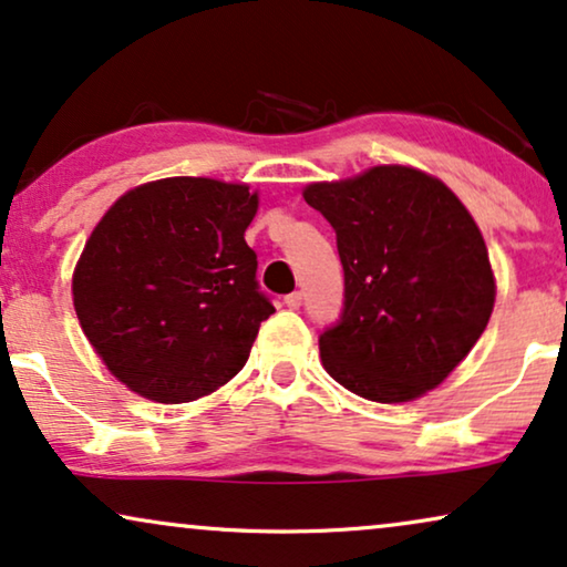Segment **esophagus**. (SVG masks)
Wrapping results in <instances>:
<instances>
[{"instance_id": "1", "label": "esophagus", "mask_w": 567, "mask_h": 567, "mask_svg": "<svg viewBox=\"0 0 567 567\" xmlns=\"http://www.w3.org/2000/svg\"><path fill=\"white\" fill-rule=\"evenodd\" d=\"M301 299H305V293H301V291H291V293H286V297H284L286 307H289V310H299Z\"/></svg>"}]
</instances>
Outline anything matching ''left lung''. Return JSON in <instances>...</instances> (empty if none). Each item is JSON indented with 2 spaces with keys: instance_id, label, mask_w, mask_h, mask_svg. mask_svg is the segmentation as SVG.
<instances>
[{
  "instance_id": "obj_1",
  "label": "left lung",
  "mask_w": 567,
  "mask_h": 567,
  "mask_svg": "<svg viewBox=\"0 0 567 567\" xmlns=\"http://www.w3.org/2000/svg\"><path fill=\"white\" fill-rule=\"evenodd\" d=\"M336 231L343 310L320 333L330 378L362 399H419L451 374L495 305L474 218L435 176L374 166L305 189Z\"/></svg>"
}]
</instances>
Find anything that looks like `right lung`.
<instances>
[{"instance_id":"right-lung-1","label":"right lung","mask_w":567,"mask_h":567,"mask_svg":"<svg viewBox=\"0 0 567 567\" xmlns=\"http://www.w3.org/2000/svg\"><path fill=\"white\" fill-rule=\"evenodd\" d=\"M257 195L245 185L172 176L116 200L72 276L95 354L130 391L187 403L218 391L276 312L245 241Z\"/></svg>"}]
</instances>
